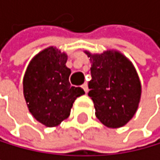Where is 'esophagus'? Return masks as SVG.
<instances>
[{
	"mask_svg": "<svg viewBox=\"0 0 160 160\" xmlns=\"http://www.w3.org/2000/svg\"><path fill=\"white\" fill-rule=\"evenodd\" d=\"M82 88H83V90L85 91L86 93L88 92V85H87V83H84L83 85H82Z\"/></svg>",
	"mask_w": 160,
	"mask_h": 160,
	"instance_id": "34e87169",
	"label": "esophagus"
}]
</instances>
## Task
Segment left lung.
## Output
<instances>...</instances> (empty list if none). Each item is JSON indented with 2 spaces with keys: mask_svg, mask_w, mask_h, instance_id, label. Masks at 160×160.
<instances>
[{
  "mask_svg": "<svg viewBox=\"0 0 160 160\" xmlns=\"http://www.w3.org/2000/svg\"><path fill=\"white\" fill-rule=\"evenodd\" d=\"M85 53L91 62L88 95L93 100L96 117L109 128L124 126L135 114L141 96L134 66L118 51Z\"/></svg>",
  "mask_w": 160,
  "mask_h": 160,
  "instance_id": "1",
  "label": "left lung"
}]
</instances>
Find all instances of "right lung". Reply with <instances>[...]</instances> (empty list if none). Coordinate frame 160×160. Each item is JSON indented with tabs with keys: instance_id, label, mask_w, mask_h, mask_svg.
<instances>
[{
	"instance_id": "right-lung-1",
	"label": "right lung",
	"mask_w": 160,
	"mask_h": 160,
	"mask_svg": "<svg viewBox=\"0 0 160 160\" xmlns=\"http://www.w3.org/2000/svg\"><path fill=\"white\" fill-rule=\"evenodd\" d=\"M67 55L55 47L38 53L29 63L23 79L24 97L34 118L54 127L70 115L77 97L85 94L81 87L71 86Z\"/></svg>"
}]
</instances>
